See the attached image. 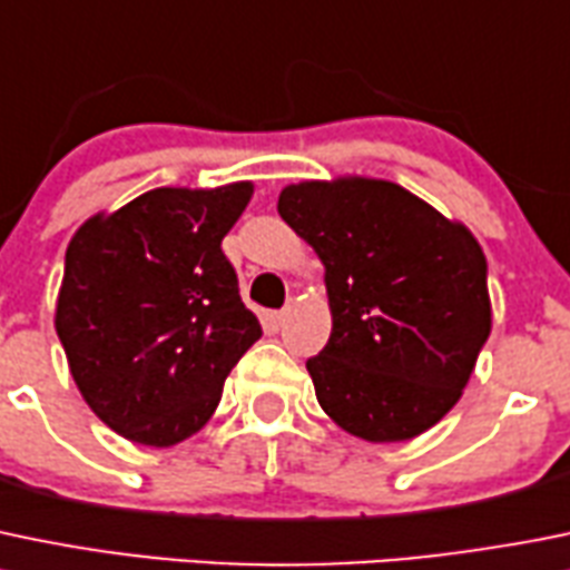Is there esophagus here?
<instances>
[{
  "instance_id": "esophagus-1",
  "label": "esophagus",
  "mask_w": 570,
  "mask_h": 570,
  "mask_svg": "<svg viewBox=\"0 0 570 570\" xmlns=\"http://www.w3.org/2000/svg\"><path fill=\"white\" fill-rule=\"evenodd\" d=\"M289 314H292V308H284V312H275L269 320H273L275 328H284V323H286V320H289Z\"/></svg>"
}]
</instances>
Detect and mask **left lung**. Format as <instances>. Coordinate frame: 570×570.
Returning a JSON list of instances; mask_svg holds the SVG:
<instances>
[{
	"label": "left lung",
	"instance_id": "8db88e82",
	"mask_svg": "<svg viewBox=\"0 0 570 570\" xmlns=\"http://www.w3.org/2000/svg\"><path fill=\"white\" fill-rule=\"evenodd\" d=\"M278 214L325 267L331 336L306 362L323 412L367 443L429 432L462 397L493 328L476 236L362 175L289 184Z\"/></svg>",
	"mask_w": 570,
	"mask_h": 570
}]
</instances>
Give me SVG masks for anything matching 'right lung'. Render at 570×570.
I'll list each match as a JSON object with an SVG mask.
<instances>
[{"instance_id": "add662e5", "label": "right lung", "mask_w": 570, "mask_h": 570, "mask_svg": "<svg viewBox=\"0 0 570 570\" xmlns=\"http://www.w3.org/2000/svg\"><path fill=\"white\" fill-rule=\"evenodd\" d=\"M250 197V180L161 186L94 214L66 247L55 331L82 401L130 443L200 432L262 336L223 253Z\"/></svg>"}]
</instances>
